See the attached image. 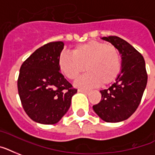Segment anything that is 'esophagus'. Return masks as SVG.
Returning <instances> with one entry per match:
<instances>
[{"label": "esophagus", "mask_w": 155, "mask_h": 155, "mask_svg": "<svg viewBox=\"0 0 155 155\" xmlns=\"http://www.w3.org/2000/svg\"><path fill=\"white\" fill-rule=\"evenodd\" d=\"M78 91H79V92L84 93V94H87V93H89V91L83 90V89H79V90H78Z\"/></svg>", "instance_id": "esophagus-1"}]
</instances>
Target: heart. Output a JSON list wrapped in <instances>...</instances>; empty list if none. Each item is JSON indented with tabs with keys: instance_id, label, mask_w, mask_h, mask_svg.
Here are the masks:
<instances>
[{
	"instance_id": "b5f03b06",
	"label": "heart",
	"mask_w": 155,
	"mask_h": 155,
	"mask_svg": "<svg viewBox=\"0 0 155 155\" xmlns=\"http://www.w3.org/2000/svg\"><path fill=\"white\" fill-rule=\"evenodd\" d=\"M71 55L60 54L58 64L60 71L70 80H75L84 70L87 71L75 82L77 87L107 85L116 80L121 71V56L113 45L89 41L75 46Z\"/></svg>"
}]
</instances>
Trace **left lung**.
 Returning <instances> with one entry per match:
<instances>
[{
    "label": "left lung",
    "instance_id": "obj_1",
    "mask_svg": "<svg viewBox=\"0 0 155 155\" xmlns=\"http://www.w3.org/2000/svg\"><path fill=\"white\" fill-rule=\"evenodd\" d=\"M101 39L119 50L122 68L115 83L100 91L101 101L93 106V110L107 123H119L132 115L140 104L147 83L145 60L133 46L118 36Z\"/></svg>",
    "mask_w": 155,
    "mask_h": 155
}]
</instances>
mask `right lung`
<instances>
[{
	"label": "right lung",
	"mask_w": 155,
	"mask_h": 155,
	"mask_svg": "<svg viewBox=\"0 0 155 155\" xmlns=\"http://www.w3.org/2000/svg\"><path fill=\"white\" fill-rule=\"evenodd\" d=\"M64 47L62 41L36 49L22 64L17 87L21 104L31 119L55 124L68 112L77 92L60 73L58 60Z\"/></svg>",
	"instance_id": "obj_1"
}]
</instances>
